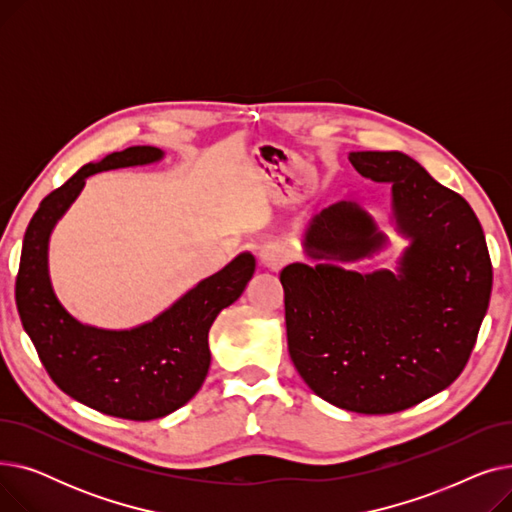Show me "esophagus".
Returning a JSON list of instances; mask_svg holds the SVG:
<instances>
[{
    "instance_id": "1",
    "label": "esophagus",
    "mask_w": 512,
    "mask_h": 512,
    "mask_svg": "<svg viewBox=\"0 0 512 512\" xmlns=\"http://www.w3.org/2000/svg\"><path fill=\"white\" fill-rule=\"evenodd\" d=\"M261 259H263V263H265L267 267H274V270H278V267H280L282 263H286L288 253H286V251H280V249H265L263 255H261Z\"/></svg>"
}]
</instances>
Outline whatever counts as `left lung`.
I'll use <instances>...</instances> for the list:
<instances>
[{
    "instance_id": "1",
    "label": "left lung",
    "mask_w": 512,
    "mask_h": 512,
    "mask_svg": "<svg viewBox=\"0 0 512 512\" xmlns=\"http://www.w3.org/2000/svg\"><path fill=\"white\" fill-rule=\"evenodd\" d=\"M353 168L392 184L398 272L344 270L386 245L369 215L340 201L305 234L315 267L280 272L290 359L332 405L388 415L448 388L465 369L490 305L492 261L471 205L400 151H353Z\"/></svg>"
}]
</instances>
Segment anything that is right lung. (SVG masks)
Instances as JSON below:
<instances>
[{
    "label": "right lung",
    "mask_w": 512,
    "mask_h": 512,
    "mask_svg": "<svg viewBox=\"0 0 512 512\" xmlns=\"http://www.w3.org/2000/svg\"><path fill=\"white\" fill-rule=\"evenodd\" d=\"M161 157L164 151L157 147H128L83 166L49 193L26 228L16 276L22 328L49 378L83 405L130 421L166 417L199 392L211 363L207 336L213 319L240 297L255 272V257L240 253L170 309L132 330L85 326L62 307L47 270L53 226L89 176L153 164Z\"/></svg>",
    "instance_id": "right-lung-1"
}]
</instances>
